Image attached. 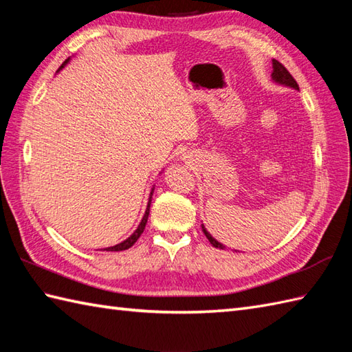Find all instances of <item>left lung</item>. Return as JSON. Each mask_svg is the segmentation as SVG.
Returning a JSON list of instances; mask_svg holds the SVG:
<instances>
[{
	"label": "left lung",
	"mask_w": 352,
	"mask_h": 352,
	"mask_svg": "<svg viewBox=\"0 0 352 352\" xmlns=\"http://www.w3.org/2000/svg\"><path fill=\"white\" fill-rule=\"evenodd\" d=\"M272 68H274V71H272V80L274 81H276V83H280V85H284V86H289V87H294V89H296V91H300V86H298V83H296V80L292 77V74L286 69V66L284 65H281L278 60H272ZM203 231H204V234H206V237L208 239V242H210L214 248H223V245L222 243H219L218 241H216V239H213L210 234L207 233V230L204 228V226H203Z\"/></svg>",
	"instance_id": "8db88e82"
}]
</instances>
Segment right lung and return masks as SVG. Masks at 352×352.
<instances>
[{"label":"right lung","mask_w":352,"mask_h":352,"mask_svg":"<svg viewBox=\"0 0 352 352\" xmlns=\"http://www.w3.org/2000/svg\"><path fill=\"white\" fill-rule=\"evenodd\" d=\"M69 62V58H66V60L63 62V65L60 66V69L63 68V66ZM151 197H153V192H151V195H149V201H148V207H146V212H145V214H144V218H142V222L139 223V227H138V230L134 231V233L126 239V241H124V242H121V243H118V245H115V246H110V248H106V251H124V250H129V248H131V246L136 243V241L140 237V234L144 233V230H145V226H146V221H148V214H149V204H151Z\"/></svg>","instance_id":"add662e5"}]
</instances>
